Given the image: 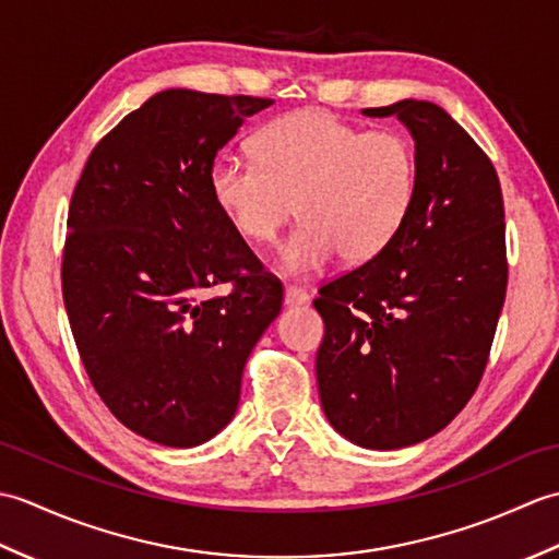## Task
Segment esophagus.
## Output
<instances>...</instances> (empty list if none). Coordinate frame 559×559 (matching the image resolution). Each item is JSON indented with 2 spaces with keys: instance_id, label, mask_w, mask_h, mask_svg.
<instances>
[{
  "instance_id": "1",
  "label": "esophagus",
  "mask_w": 559,
  "mask_h": 559,
  "mask_svg": "<svg viewBox=\"0 0 559 559\" xmlns=\"http://www.w3.org/2000/svg\"><path fill=\"white\" fill-rule=\"evenodd\" d=\"M307 300H310V295H307V290H305V288H298V286H286V290H283V302H286L288 307L305 305Z\"/></svg>"
}]
</instances>
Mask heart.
Here are the masks:
<instances>
[{
  "mask_svg": "<svg viewBox=\"0 0 559 559\" xmlns=\"http://www.w3.org/2000/svg\"><path fill=\"white\" fill-rule=\"evenodd\" d=\"M254 160L221 156L211 197L247 242H271L295 213L300 223L278 247L290 276H310L341 254L374 259L411 218L420 187L415 141L401 129H365L326 110H298L261 127Z\"/></svg>",
  "mask_w": 559,
  "mask_h": 559,
  "instance_id": "obj_1",
  "label": "heart"
}]
</instances>
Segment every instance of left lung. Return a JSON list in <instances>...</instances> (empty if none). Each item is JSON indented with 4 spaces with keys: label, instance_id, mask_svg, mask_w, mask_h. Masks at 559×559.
I'll list each match as a JSON object with an SVG mask.
<instances>
[{
    "label": "left lung",
    "instance_id": "left-lung-1",
    "mask_svg": "<svg viewBox=\"0 0 559 559\" xmlns=\"http://www.w3.org/2000/svg\"><path fill=\"white\" fill-rule=\"evenodd\" d=\"M365 115L411 129L420 187L391 245L319 288L317 384L353 444L401 449L447 427L480 384L507 295L504 201L492 160L439 105Z\"/></svg>",
    "mask_w": 559,
    "mask_h": 559
}]
</instances>
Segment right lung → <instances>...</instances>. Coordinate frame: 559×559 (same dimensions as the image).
<instances>
[{
    "label": "right lung",
    "instance_id": "1",
    "mask_svg": "<svg viewBox=\"0 0 559 559\" xmlns=\"http://www.w3.org/2000/svg\"><path fill=\"white\" fill-rule=\"evenodd\" d=\"M271 98L160 91L105 134L67 216L62 295L93 389L129 430L197 447L233 420L281 283L211 197L209 173ZM228 282L231 293L209 296Z\"/></svg>",
    "mask_w": 559,
    "mask_h": 559
}]
</instances>
